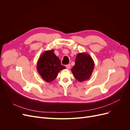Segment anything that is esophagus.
I'll return each instance as SVG.
<instances>
[{
    "instance_id": "1",
    "label": "esophagus",
    "mask_w": 130,
    "mask_h": 130,
    "mask_svg": "<svg viewBox=\"0 0 130 130\" xmlns=\"http://www.w3.org/2000/svg\"><path fill=\"white\" fill-rule=\"evenodd\" d=\"M66 67L67 69H70V67H71V65H70V64H67V65L66 66Z\"/></svg>"
}]
</instances>
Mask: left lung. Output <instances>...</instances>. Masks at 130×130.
Returning a JSON list of instances; mask_svg holds the SVG:
<instances>
[{
    "label": "left lung",
    "mask_w": 130,
    "mask_h": 130,
    "mask_svg": "<svg viewBox=\"0 0 130 130\" xmlns=\"http://www.w3.org/2000/svg\"><path fill=\"white\" fill-rule=\"evenodd\" d=\"M94 66L93 58L88 54L78 53L75 59V64L72 69V72L76 79L82 82L89 79Z\"/></svg>",
    "instance_id": "left-lung-1"
}]
</instances>
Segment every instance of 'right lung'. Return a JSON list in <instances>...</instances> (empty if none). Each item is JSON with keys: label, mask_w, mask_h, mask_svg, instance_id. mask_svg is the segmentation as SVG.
Here are the masks:
<instances>
[{"label": "right lung", "mask_w": 130, "mask_h": 130, "mask_svg": "<svg viewBox=\"0 0 130 130\" xmlns=\"http://www.w3.org/2000/svg\"><path fill=\"white\" fill-rule=\"evenodd\" d=\"M54 52L53 49L43 52L38 58L36 66L40 75L48 83L55 79L61 70L66 69Z\"/></svg>", "instance_id": "right-lung-1"}]
</instances>
